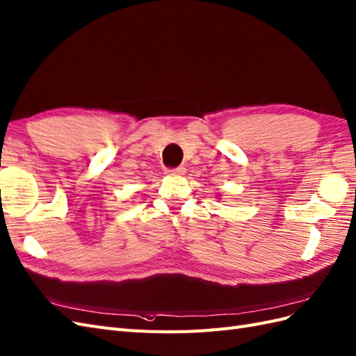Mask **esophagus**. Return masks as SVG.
<instances>
[{"label": "esophagus", "mask_w": 356, "mask_h": 356, "mask_svg": "<svg viewBox=\"0 0 356 356\" xmlns=\"http://www.w3.org/2000/svg\"><path fill=\"white\" fill-rule=\"evenodd\" d=\"M186 172L185 167H177V168H172V170H165V175L167 176H184Z\"/></svg>", "instance_id": "34e87169"}]
</instances>
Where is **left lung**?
Listing matches in <instances>:
<instances>
[{
    "instance_id": "8db88e82",
    "label": "left lung",
    "mask_w": 356,
    "mask_h": 356,
    "mask_svg": "<svg viewBox=\"0 0 356 356\" xmlns=\"http://www.w3.org/2000/svg\"><path fill=\"white\" fill-rule=\"evenodd\" d=\"M219 197H220V195H219Z\"/></svg>"
}]
</instances>
